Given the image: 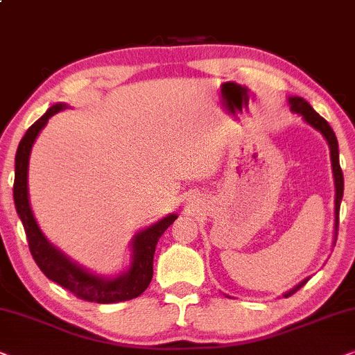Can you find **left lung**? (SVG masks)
I'll use <instances>...</instances> for the list:
<instances>
[{
  "label": "left lung",
  "mask_w": 355,
  "mask_h": 355,
  "mask_svg": "<svg viewBox=\"0 0 355 355\" xmlns=\"http://www.w3.org/2000/svg\"><path fill=\"white\" fill-rule=\"evenodd\" d=\"M289 103H291L292 112L300 113V115L304 116V120L309 123L310 126H313L315 130H318L320 133L324 136L326 141H328V144H329V149H331L334 185H336V211H334V212H336V230H338V225H339V206H341L343 191H344V178H343L341 165H339V150H338L336 135H334V131L331 130V126H329V123L326 121L323 116H320L318 113H316L313 108H311L310 103L305 101V98H302V97H291L289 98ZM306 281H309V279L302 281L299 286H295L294 289L287 292L284 297H289L292 294H295V292L299 291L300 287H304L306 284Z\"/></svg>",
  "instance_id": "left-lung-1"
}]
</instances>
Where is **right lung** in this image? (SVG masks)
Here are the masks:
<instances>
[{"mask_svg":"<svg viewBox=\"0 0 355 355\" xmlns=\"http://www.w3.org/2000/svg\"><path fill=\"white\" fill-rule=\"evenodd\" d=\"M63 108H66L63 103H56V105L49 108L45 115L39 118L26 131L16 153V177H14L12 187L14 205H16V211L22 220L24 230H26L32 258L35 259L37 266L50 281L68 289L71 294L81 300L96 302V304H116V302L136 299L148 289L149 282L153 279L155 245H157L159 239L162 237L165 230L168 229V225L173 224L177 216L170 214L164 217L157 224L148 227L143 232L136 235L133 242V264H131L128 272L116 277V279L108 281L92 276L84 269L76 266L74 263H71L58 250L51 247L42 235L39 225H37L34 216H32L29 196H27V165H29L31 149L37 135L46 125L49 118L63 110Z\"/></svg>","mask_w":355,"mask_h":355,"instance_id":"add662e5","label":"right lung"}]
</instances>
